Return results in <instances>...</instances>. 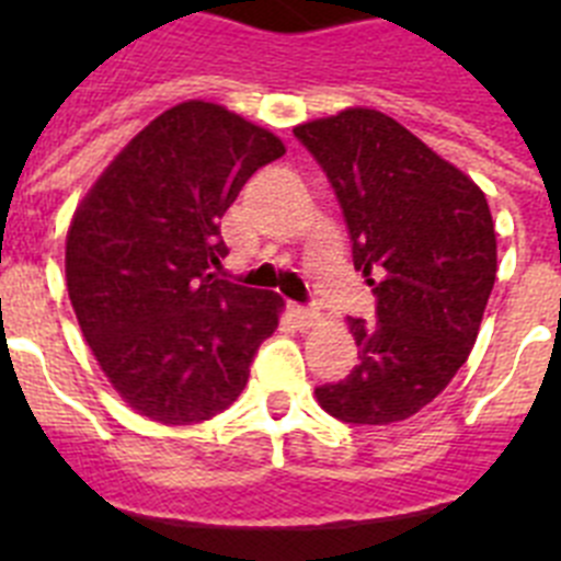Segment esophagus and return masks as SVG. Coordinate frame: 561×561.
<instances>
[{
  "mask_svg": "<svg viewBox=\"0 0 561 561\" xmlns=\"http://www.w3.org/2000/svg\"><path fill=\"white\" fill-rule=\"evenodd\" d=\"M289 314L295 317L297 325H304V329H309V325H314L317 320H320V311L311 309V306H289Z\"/></svg>",
  "mask_w": 561,
  "mask_h": 561,
  "instance_id": "34e87169",
  "label": "esophagus"
}]
</instances>
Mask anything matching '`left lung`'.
<instances>
[{
	"label": "left lung",
	"instance_id": "obj_1",
	"mask_svg": "<svg viewBox=\"0 0 561 561\" xmlns=\"http://www.w3.org/2000/svg\"><path fill=\"white\" fill-rule=\"evenodd\" d=\"M295 137L329 176L354 266L376 295V320L348 317L359 365L317 388V401L345 424L404 421L447 388L478 340L497 277L489 202L376 108L304 123Z\"/></svg>",
	"mask_w": 561,
	"mask_h": 561
}]
</instances>
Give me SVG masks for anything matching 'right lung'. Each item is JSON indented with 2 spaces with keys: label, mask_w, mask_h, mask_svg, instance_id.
<instances>
[{
  "label": "right lung",
  "mask_w": 561,
  "mask_h": 561,
  "mask_svg": "<svg viewBox=\"0 0 561 561\" xmlns=\"http://www.w3.org/2000/svg\"><path fill=\"white\" fill-rule=\"evenodd\" d=\"M284 142L219 103L148 123L101 173L67 232V291L98 365L128 408L199 424L250 379L284 300L213 275L219 221Z\"/></svg>",
  "instance_id": "right-lung-1"
}]
</instances>
